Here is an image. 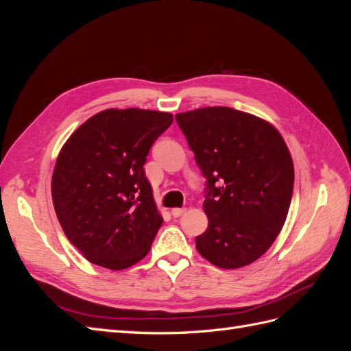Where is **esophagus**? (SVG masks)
Returning <instances> with one entry per match:
<instances>
[{
  "label": "esophagus",
  "mask_w": 351,
  "mask_h": 351,
  "mask_svg": "<svg viewBox=\"0 0 351 351\" xmlns=\"http://www.w3.org/2000/svg\"><path fill=\"white\" fill-rule=\"evenodd\" d=\"M184 212H186V208H174V209H171V215L174 218H178V217H182Z\"/></svg>",
  "instance_id": "esophagus-1"
}]
</instances>
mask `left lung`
I'll list each match as a JSON object with an SVG mask.
<instances>
[{
  "instance_id": "left-lung-1",
  "label": "left lung",
  "mask_w": 351,
  "mask_h": 351,
  "mask_svg": "<svg viewBox=\"0 0 351 351\" xmlns=\"http://www.w3.org/2000/svg\"><path fill=\"white\" fill-rule=\"evenodd\" d=\"M206 178L208 228L196 249L218 268L261 258L278 237L291 204L294 167L272 124L228 107L176 114Z\"/></svg>"
}]
</instances>
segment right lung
<instances>
[{
  "mask_svg": "<svg viewBox=\"0 0 351 351\" xmlns=\"http://www.w3.org/2000/svg\"><path fill=\"white\" fill-rule=\"evenodd\" d=\"M171 123L169 112L105 110L61 147L52 202L62 231L89 262L120 271L149 252L164 219L143 165Z\"/></svg>",
  "mask_w": 351,
  "mask_h": 351,
  "instance_id": "1",
  "label": "right lung"
}]
</instances>
